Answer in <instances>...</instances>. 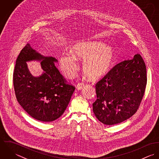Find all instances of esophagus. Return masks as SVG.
<instances>
[{"mask_svg": "<svg viewBox=\"0 0 159 159\" xmlns=\"http://www.w3.org/2000/svg\"><path fill=\"white\" fill-rule=\"evenodd\" d=\"M85 84L84 83H80L76 84V88L78 90H82L85 88Z\"/></svg>", "mask_w": 159, "mask_h": 159, "instance_id": "34e87169", "label": "esophagus"}]
</instances>
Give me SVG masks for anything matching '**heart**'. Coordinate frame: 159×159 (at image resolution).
<instances>
[{
  "mask_svg": "<svg viewBox=\"0 0 159 159\" xmlns=\"http://www.w3.org/2000/svg\"><path fill=\"white\" fill-rule=\"evenodd\" d=\"M71 54H63L59 60L60 68L66 77L75 76L78 70V60L83 61V70L91 79L97 80L107 75L112 67L114 53L110 46L99 42L76 43L70 49Z\"/></svg>",
  "mask_w": 159,
  "mask_h": 159,
  "instance_id": "heart-1",
  "label": "heart"
}]
</instances>
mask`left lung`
Wrapping results in <instances>:
<instances>
[{
    "mask_svg": "<svg viewBox=\"0 0 159 159\" xmlns=\"http://www.w3.org/2000/svg\"><path fill=\"white\" fill-rule=\"evenodd\" d=\"M146 84V67L139 54L118 63L95 85V117L106 125L130 118L139 107Z\"/></svg>",
    "mask_w": 159,
    "mask_h": 159,
    "instance_id": "1",
    "label": "left lung"
}]
</instances>
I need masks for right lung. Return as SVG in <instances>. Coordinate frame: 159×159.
I'll use <instances>...</instances> for the list:
<instances>
[{
	"mask_svg": "<svg viewBox=\"0 0 159 159\" xmlns=\"http://www.w3.org/2000/svg\"><path fill=\"white\" fill-rule=\"evenodd\" d=\"M41 60L44 73L38 78L29 73L26 62ZM52 57H43L27 44L21 51L13 71L16 98L23 109L33 118L51 122L61 117L66 110L75 87L55 66Z\"/></svg>",
	"mask_w": 159,
	"mask_h": 159,
	"instance_id": "right-lung-1",
	"label": "right lung"
}]
</instances>
